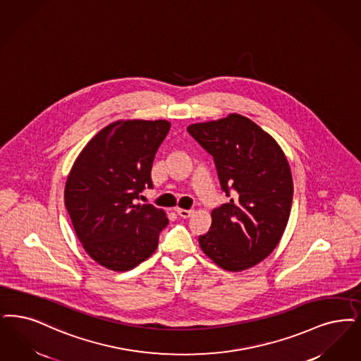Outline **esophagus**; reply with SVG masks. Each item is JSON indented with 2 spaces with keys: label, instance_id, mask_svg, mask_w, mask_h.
<instances>
[{
  "label": "esophagus",
  "instance_id": "34e87169",
  "mask_svg": "<svg viewBox=\"0 0 361 361\" xmlns=\"http://www.w3.org/2000/svg\"><path fill=\"white\" fill-rule=\"evenodd\" d=\"M176 212L178 214V216L183 217V219H188V217L193 215V211L192 209H183V208H177Z\"/></svg>",
  "mask_w": 361,
  "mask_h": 361
}]
</instances>
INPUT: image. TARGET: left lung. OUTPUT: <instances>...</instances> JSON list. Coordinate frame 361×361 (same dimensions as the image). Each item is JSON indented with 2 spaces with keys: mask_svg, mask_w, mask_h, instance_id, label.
<instances>
[{
  "mask_svg": "<svg viewBox=\"0 0 361 361\" xmlns=\"http://www.w3.org/2000/svg\"><path fill=\"white\" fill-rule=\"evenodd\" d=\"M187 130L214 157L228 197L232 190L231 200L212 211L200 247L219 267L247 270L274 251L288 226L293 178L286 156L270 134L239 114Z\"/></svg>",
  "mask_w": 361,
  "mask_h": 361,
  "instance_id": "obj_1",
  "label": "left lung"
}]
</instances>
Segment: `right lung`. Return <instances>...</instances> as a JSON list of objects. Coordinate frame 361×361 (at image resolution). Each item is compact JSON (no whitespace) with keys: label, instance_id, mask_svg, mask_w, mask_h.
<instances>
[{"label":"right lung","instance_id":"add662e5","mask_svg":"<svg viewBox=\"0 0 361 361\" xmlns=\"http://www.w3.org/2000/svg\"><path fill=\"white\" fill-rule=\"evenodd\" d=\"M168 121H116L85 146L64 189L66 208L87 254L103 267L128 271L147 259L169 220L152 204H135L153 188L152 165Z\"/></svg>","mask_w":361,"mask_h":361}]
</instances>
